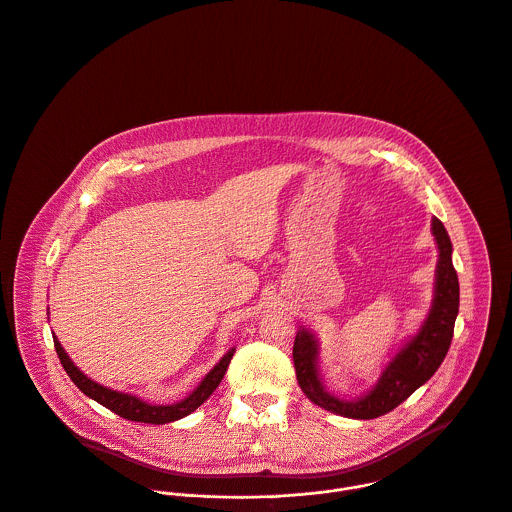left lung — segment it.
<instances>
[{"label": "left lung", "instance_id": "1", "mask_svg": "<svg viewBox=\"0 0 512 512\" xmlns=\"http://www.w3.org/2000/svg\"><path fill=\"white\" fill-rule=\"evenodd\" d=\"M433 234L439 246V264L429 318L419 334L391 359L367 395L357 401H343L330 395L318 377V343L310 332L302 330L296 334L292 351L296 377L312 403L349 419H375L401 405L439 369L449 351L459 314V278L451 260V238L439 218H433Z\"/></svg>", "mask_w": 512, "mask_h": 512}]
</instances>
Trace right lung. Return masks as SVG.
<instances>
[{"label":"right lung","mask_w":512,"mask_h":512,"mask_svg":"<svg viewBox=\"0 0 512 512\" xmlns=\"http://www.w3.org/2000/svg\"><path fill=\"white\" fill-rule=\"evenodd\" d=\"M53 345H55V351L59 355V361L63 365V369L67 371V375L71 377V381L91 399H95L97 403H101L103 407L111 409L113 413L129 419V421H137V423H151V425H163V423H171V421H178L186 415H190L194 409H198L210 395L212 391L220 385L226 369H228V363L234 355V349H230L222 359L220 363L214 365V369L202 379V383L182 401L174 403V405H149L145 401H141L139 397L135 395H129V393H119V391H113L109 387H103L99 383H95L93 379H89L87 375H83L75 365L73 361L67 357L65 349L61 347V343L57 341V338H53Z\"/></svg>","instance_id":"1"}]
</instances>
